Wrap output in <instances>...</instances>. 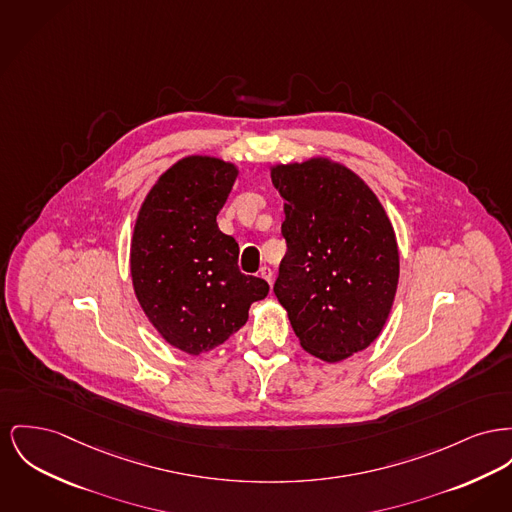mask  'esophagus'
<instances>
[{"mask_svg": "<svg viewBox=\"0 0 512 512\" xmlns=\"http://www.w3.org/2000/svg\"><path fill=\"white\" fill-rule=\"evenodd\" d=\"M259 274H261V278H265L269 284H272V269L271 267H263L261 271H259Z\"/></svg>", "mask_w": 512, "mask_h": 512, "instance_id": "obj_1", "label": "esophagus"}]
</instances>
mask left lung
<instances>
[{
    "mask_svg": "<svg viewBox=\"0 0 512 512\" xmlns=\"http://www.w3.org/2000/svg\"><path fill=\"white\" fill-rule=\"evenodd\" d=\"M286 255L274 294L301 348L325 361L365 350L383 329L398 284V247L375 193L340 164L276 166Z\"/></svg>",
    "mask_w": 512,
    "mask_h": 512,
    "instance_id": "8db88e82",
    "label": "left lung"
}]
</instances>
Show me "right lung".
Masks as SVG:
<instances>
[{"label":"right lung","instance_id":"1","mask_svg":"<svg viewBox=\"0 0 512 512\" xmlns=\"http://www.w3.org/2000/svg\"><path fill=\"white\" fill-rule=\"evenodd\" d=\"M236 176L218 158H183L160 176L135 224L137 300L156 331L191 356L240 331L251 303L269 294L263 278L240 271L238 241L216 224Z\"/></svg>","mask_w":512,"mask_h":512}]
</instances>
